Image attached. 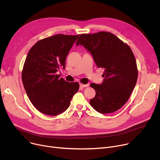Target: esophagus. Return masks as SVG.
I'll list each match as a JSON object with an SVG mask.
<instances>
[{"instance_id":"1","label":"esophagus","mask_w":160,"mask_h":160,"mask_svg":"<svg viewBox=\"0 0 160 160\" xmlns=\"http://www.w3.org/2000/svg\"><path fill=\"white\" fill-rule=\"evenodd\" d=\"M88 87L87 84H83V83L80 84V87H81V88H84V87Z\"/></svg>"}]
</instances>
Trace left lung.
<instances>
[{
	"label": "left lung",
	"mask_w": 160,
	"mask_h": 160,
	"mask_svg": "<svg viewBox=\"0 0 160 160\" xmlns=\"http://www.w3.org/2000/svg\"><path fill=\"white\" fill-rule=\"evenodd\" d=\"M76 45H82L104 70L101 84L90 83L96 96L90 104L98 112L106 114L121 108L129 99L138 77L135 56L128 45L114 34L100 32L82 34Z\"/></svg>",
	"instance_id": "left-lung-1"
}]
</instances>
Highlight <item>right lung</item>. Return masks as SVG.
<instances>
[{
	"label": "right lung",
	"mask_w": 160,
	"mask_h": 160,
	"mask_svg": "<svg viewBox=\"0 0 160 160\" xmlns=\"http://www.w3.org/2000/svg\"><path fill=\"white\" fill-rule=\"evenodd\" d=\"M78 37L58 34L45 38L28 53L22 84L32 104L45 115L56 116L65 111L79 89L78 82H68L58 75L65 68L66 56Z\"/></svg>",
	"instance_id": "add662e5"
}]
</instances>
